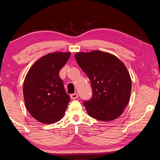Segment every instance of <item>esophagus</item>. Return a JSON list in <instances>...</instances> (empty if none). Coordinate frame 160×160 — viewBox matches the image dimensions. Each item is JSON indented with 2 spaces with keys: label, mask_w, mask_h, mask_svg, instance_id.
I'll return each instance as SVG.
<instances>
[{
  "label": "esophagus",
  "mask_w": 160,
  "mask_h": 160,
  "mask_svg": "<svg viewBox=\"0 0 160 160\" xmlns=\"http://www.w3.org/2000/svg\"><path fill=\"white\" fill-rule=\"evenodd\" d=\"M70 97H71V98H72V99H76V98H78V94H77V93L71 94Z\"/></svg>",
  "instance_id": "1"
}]
</instances>
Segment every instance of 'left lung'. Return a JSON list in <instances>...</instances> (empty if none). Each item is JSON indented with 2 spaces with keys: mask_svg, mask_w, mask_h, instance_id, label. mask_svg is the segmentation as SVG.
Segmentation results:
<instances>
[{
  "mask_svg": "<svg viewBox=\"0 0 160 160\" xmlns=\"http://www.w3.org/2000/svg\"><path fill=\"white\" fill-rule=\"evenodd\" d=\"M75 58L89 78L93 97L85 101L88 114L102 121H111L123 112L129 103L132 81L123 62L112 54L99 50L77 52Z\"/></svg>",
  "mask_w": 160,
  "mask_h": 160,
  "instance_id": "8db88e82",
  "label": "left lung"
}]
</instances>
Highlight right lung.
Returning a JSON list of instances; mask_svg holds the SVG:
<instances>
[{
    "mask_svg": "<svg viewBox=\"0 0 160 160\" xmlns=\"http://www.w3.org/2000/svg\"><path fill=\"white\" fill-rule=\"evenodd\" d=\"M71 52H55L36 61L29 69L23 84V96L28 112L38 122L51 124L65 113L69 96L64 88L59 70Z\"/></svg>",
    "mask_w": 160,
    "mask_h": 160,
    "instance_id": "add662e5",
    "label": "right lung"
}]
</instances>
